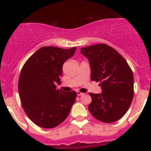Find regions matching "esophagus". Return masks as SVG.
Returning a JSON list of instances; mask_svg holds the SVG:
<instances>
[{"label": "esophagus", "instance_id": "esophagus-1", "mask_svg": "<svg viewBox=\"0 0 151 151\" xmlns=\"http://www.w3.org/2000/svg\"><path fill=\"white\" fill-rule=\"evenodd\" d=\"M83 93H82V92H80V91H77V95L78 96H82L83 95Z\"/></svg>", "mask_w": 151, "mask_h": 151}]
</instances>
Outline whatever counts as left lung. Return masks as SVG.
<instances>
[{"mask_svg":"<svg viewBox=\"0 0 151 151\" xmlns=\"http://www.w3.org/2000/svg\"><path fill=\"white\" fill-rule=\"evenodd\" d=\"M90 63L91 78L100 82L101 94L89 93L88 110L97 120L111 123L122 118L134 96V77L128 63L115 49L105 44L81 48Z\"/></svg>","mask_w":151,"mask_h":151,"instance_id":"8db88e82","label":"left lung"}]
</instances>
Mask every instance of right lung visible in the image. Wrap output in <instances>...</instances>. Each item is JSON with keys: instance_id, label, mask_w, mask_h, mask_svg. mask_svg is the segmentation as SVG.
Returning a JSON list of instances; mask_svg holds the SVG:
<instances>
[{"instance_id": "1", "label": "right lung", "mask_w": 151, "mask_h": 151, "mask_svg": "<svg viewBox=\"0 0 151 151\" xmlns=\"http://www.w3.org/2000/svg\"><path fill=\"white\" fill-rule=\"evenodd\" d=\"M76 50V47H42L22 66L18 82L22 106L28 117L40 127L52 129L62 123L76 101V92H64L55 85L61 83L63 65Z\"/></svg>"}]
</instances>
